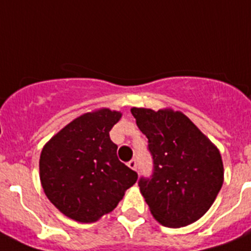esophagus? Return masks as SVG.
I'll use <instances>...</instances> for the list:
<instances>
[{
  "label": "esophagus",
  "instance_id": "34e87169",
  "mask_svg": "<svg viewBox=\"0 0 251 251\" xmlns=\"http://www.w3.org/2000/svg\"><path fill=\"white\" fill-rule=\"evenodd\" d=\"M128 168H131L132 171H136L138 169V163H136V160L135 159H132V160H130V162L127 163Z\"/></svg>",
  "mask_w": 251,
  "mask_h": 251
}]
</instances>
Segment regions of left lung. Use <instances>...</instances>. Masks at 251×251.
I'll return each instance as SVG.
<instances>
[{"label": "left lung", "instance_id": "1", "mask_svg": "<svg viewBox=\"0 0 251 251\" xmlns=\"http://www.w3.org/2000/svg\"><path fill=\"white\" fill-rule=\"evenodd\" d=\"M131 113L154 163L151 177L139 180L154 219L174 228L201 219L224 183L219 149L179 111L132 107Z\"/></svg>", "mask_w": 251, "mask_h": 251}]
</instances>
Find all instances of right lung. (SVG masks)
Here are the masks:
<instances>
[{"mask_svg": "<svg viewBox=\"0 0 251 251\" xmlns=\"http://www.w3.org/2000/svg\"><path fill=\"white\" fill-rule=\"evenodd\" d=\"M123 113L87 112L55 134L40 154V180L49 201L67 217L96 222L116 208L138 174L117 158L110 139Z\"/></svg>", "mask_w": 251, "mask_h": 251, "instance_id": "1", "label": "right lung"}]
</instances>
